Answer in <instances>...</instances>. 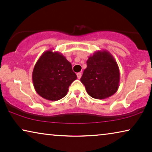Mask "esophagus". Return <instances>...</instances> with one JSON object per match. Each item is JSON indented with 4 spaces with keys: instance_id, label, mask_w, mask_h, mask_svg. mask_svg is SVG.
I'll use <instances>...</instances> for the list:
<instances>
[{
    "instance_id": "1",
    "label": "esophagus",
    "mask_w": 152,
    "mask_h": 152,
    "mask_svg": "<svg viewBox=\"0 0 152 152\" xmlns=\"http://www.w3.org/2000/svg\"><path fill=\"white\" fill-rule=\"evenodd\" d=\"M77 76L78 79H80L81 77H82V73L81 72H78V73H77Z\"/></svg>"
}]
</instances>
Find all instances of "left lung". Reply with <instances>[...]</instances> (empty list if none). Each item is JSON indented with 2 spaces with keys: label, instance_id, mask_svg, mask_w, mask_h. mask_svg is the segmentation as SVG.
<instances>
[{
  "label": "left lung",
  "instance_id": "8db88e82",
  "mask_svg": "<svg viewBox=\"0 0 152 152\" xmlns=\"http://www.w3.org/2000/svg\"><path fill=\"white\" fill-rule=\"evenodd\" d=\"M80 81L93 98L103 99L117 92L120 71L113 55L107 50L97 51L88 57Z\"/></svg>",
  "mask_w": 152,
  "mask_h": 152
}]
</instances>
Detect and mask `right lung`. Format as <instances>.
<instances>
[{
  "label": "right lung",
  "instance_id": "1",
  "mask_svg": "<svg viewBox=\"0 0 152 152\" xmlns=\"http://www.w3.org/2000/svg\"><path fill=\"white\" fill-rule=\"evenodd\" d=\"M76 79L70 62L61 53L52 50L41 55L32 72L36 92L50 101L59 100L66 96L69 86Z\"/></svg>",
  "mask_w": 152,
  "mask_h": 152
}]
</instances>
